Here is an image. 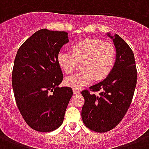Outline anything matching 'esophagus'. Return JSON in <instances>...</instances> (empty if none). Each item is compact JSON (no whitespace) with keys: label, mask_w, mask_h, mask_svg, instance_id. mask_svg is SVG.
Listing matches in <instances>:
<instances>
[{"label":"esophagus","mask_w":149,"mask_h":149,"mask_svg":"<svg viewBox=\"0 0 149 149\" xmlns=\"http://www.w3.org/2000/svg\"><path fill=\"white\" fill-rule=\"evenodd\" d=\"M73 92L74 95H78V94H80V91H78V89H75V88L73 89Z\"/></svg>","instance_id":"esophagus-1"}]
</instances>
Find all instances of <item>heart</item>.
Listing matches in <instances>:
<instances>
[{
    "label": "heart",
    "mask_w": 149,
    "mask_h": 149,
    "mask_svg": "<svg viewBox=\"0 0 149 149\" xmlns=\"http://www.w3.org/2000/svg\"><path fill=\"white\" fill-rule=\"evenodd\" d=\"M71 52L72 54L63 50L59 52L57 61L65 74L72 73L78 67V63L81 62L82 71L65 79V84L73 88H81L94 80H104L115 65V46L99 39L87 38L78 41L72 45Z\"/></svg>",
    "instance_id": "b5f03b06"
}]
</instances>
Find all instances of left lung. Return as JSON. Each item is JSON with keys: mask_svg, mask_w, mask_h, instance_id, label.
Listing matches in <instances>:
<instances>
[{"mask_svg": "<svg viewBox=\"0 0 149 149\" xmlns=\"http://www.w3.org/2000/svg\"><path fill=\"white\" fill-rule=\"evenodd\" d=\"M116 52L112 71L104 81L90 87L92 91L81 92L84 98L81 118L87 128L96 132H106L118 125L127 112L137 83V71L132 51L123 39L107 33Z\"/></svg>", "mask_w": 149, "mask_h": 149, "instance_id": "1", "label": "left lung"}]
</instances>
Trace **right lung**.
I'll list each match as a JSON object with an SVG mask.
<instances>
[{"label":"right lung","mask_w":149,"mask_h":149,"mask_svg":"<svg viewBox=\"0 0 149 149\" xmlns=\"http://www.w3.org/2000/svg\"><path fill=\"white\" fill-rule=\"evenodd\" d=\"M68 41L67 32L41 29L17 52L12 71L14 97L26 123L38 132H49L61 125L73 95L71 88L58 86L63 74L57 56Z\"/></svg>","instance_id":"add662e5"}]
</instances>
